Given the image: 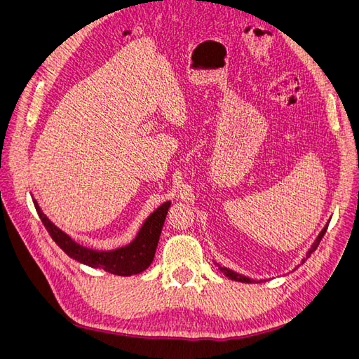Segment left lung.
<instances>
[{
  "instance_id": "obj_1",
  "label": "left lung",
  "mask_w": 359,
  "mask_h": 359,
  "mask_svg": "<svg viewBox=\"0 0 359 359\" xmlns=\"http://www.w3.org/2000/svg\"><path fill=\"white\" fill-rule=\"evenodd\" d=\"M328 224H330V222L325 224V227L323 229L320 231V233L318 235V238L316 240H314V243L311 244V247L309 248V252L306 253V257H302V260H301V264L299 265H302L304 262H306V260L310 257V255L314 252V250L318 248V245H319V243H320V240L323 238V235H325V232H327V229H328ZM217 266H219V269L222 271V273L227 277V278H231V280H233V281H241V283H262V281H265V280H256V278H250V277H247V276H244V274H240V273H236V271H233V269H229V268H226V266H222L220 264H217V262H214ZM298 265V266H299ZM298 266H295V269L298 268Z\"/></svg>"
}]
</instances>
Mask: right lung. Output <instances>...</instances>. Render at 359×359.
I'll return each instance as SVG.
<instances>
[{
    "label": "right lung",
    "mask_w": 359,
    "mask_h": 359,
    "mask_svg": "<svg viewBox=\"0 0 359 359\" xmlns=\"http://www.w3.org/2000/svg\"><path fill=\"white\" fill-rule=\"evenodd\" d=\"M32 202H34L39 217L52 236V240L58 244L64 253L83 265L100 268L107 271V273L123 277L142 273L153 264L163 224H165L168 211L170 208V201L161 203L153 214L148 215V219L140 226L135 240L127 245L115 250H94L76 243L69 233L61 231L57 224H53L48 219V215L41 211L40 205L34 198H32Z\"/></svg>",
    "instance_id": "right-lung-1"
}]
</instances>
